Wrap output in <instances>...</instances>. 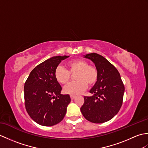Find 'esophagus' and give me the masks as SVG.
Listing matches in <instances>:
<instances>
[{"label":"esophagus","mask_w":148,"mask_h":148,"mask_svg":"<svg viewBox=\"0 0 148 148\" xmlns=\"http://www.w3.org/2000/svg\"><path fill=\"white\" fill-rule=\"evenodd\" d=\"M75 98H76V97H75V96H74V95H71V99L72 100H74Z\"/></svg>","instance_id":"esophagus-1"}]
</instances>
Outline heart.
I'll return each mask as SVG.
<instances>
[{
  "label": "heart",
  "mask_w": 148,
  "mask_h": 148,
  "mask_svg": "<svg viewBox=\"0 0 148 148\" xmlns=\"http://www.w3.org/2000/svg\"><path fill=\"white\" fill-rule=\"evenodd\" d=\"M67 70L61 65L56 67L54 76L55 79L61 84H66L70 80L71 74H75L74 82L65 86L64 91L65 93L71 95H79L85 91L87 84L93 85L98 79V72L97 69L88 63L81 59L69 61L67 64Z\"/></svg>",
  "instance_id": "1"
}]
</instances>
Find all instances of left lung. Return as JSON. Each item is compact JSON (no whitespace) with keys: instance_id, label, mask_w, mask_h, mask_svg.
I'll list each match as a JSON object with an SVG mask.
<instances>
[{"instance_id":"8db88e82","label":"left lung","mask_w":148,"mask_h":148,"mask_svg":"<svg viewBox=\"0 0 148 148\" xmlns=\"http://www.w3.org/2000/svg\"><path fill=\"white\" fill-rule=\"evenodd\" d=\"M95 65L98 79L91 90L92 96L84 97L80 109L88 121L102 123L108 121L120 109L125 87L117 69L108 60L95 53L84 55Z\"/></svg>"}]
</instances>
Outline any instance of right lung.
<instances>
[{
    "mask_svg": "<svg viewBox=\"0 0 148 148\" xmlns=\"http://www.w3.org/2000/svg\"><path fill=\"white\" fill-rule=\"evenodd\" d=\"M69 56H56L40 64L31 71L24 86L25 104L33 120L50 127L60 122L71 102L70 95L61 94L62 87L55 78L56 67Z\"/></svg>",
    "mask_w": 148,
    "mask_h": 148,
    "instance_id": "right-lung-1",
    "label": "right lung"
}]
</instances>
